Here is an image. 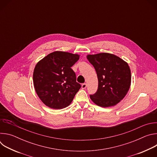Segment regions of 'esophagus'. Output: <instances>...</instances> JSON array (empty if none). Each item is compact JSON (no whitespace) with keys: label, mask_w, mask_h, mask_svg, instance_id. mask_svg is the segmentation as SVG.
<instances>
[{"label":"esophagus","mask_w":157,"mask_h":157,"mask_svg":"<svg viewBox=\"0 0 157 157\" xmlns=\"http://www.w3.org/2000/svg\"><path fill=\"white\" fill-rule=\"evenodd\" d=\"M86 87H87V84H86V83L82 84V86H81V88H82V89H86Z\"/></svg>","instance_id":"1"}]
</instances>
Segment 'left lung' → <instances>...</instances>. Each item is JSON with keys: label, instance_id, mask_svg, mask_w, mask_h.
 <instances>
[{"label": "left lung", "instance_id": "8db88e82", "mask_svg": "<svg viewBox=\"0 0 157 157\" xmlns=\"http://www.w3.org/2000/svg\"><path fill=\"white\" fill-rule=\"evenodd\" d=\"M87 59L96 70L98 89L90 98L97 105L108 107L117 104L127 94L131 84L128 64L119 56L101 53L87 55Z\"/></svg>", "mask_w": 157, "mask_h": 157}]
</instances>
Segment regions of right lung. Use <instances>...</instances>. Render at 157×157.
Segmentation results:
<instances>
[{"label": "right lung", "mask_w": 157, "mask_h": 157, "mask_svg": "<svg viewBox=\"0 0 157 157\" xmlns=\"http://www.w3.org/2000/svg\"><path fill=\"white\" fill-rule=\"evenodd\" d=\"M79 56L78 54L56 51L36 63L33 74V85L44 104L54 109L70 105L81 87L71 68Z\"/></svg>", "instance_id": "right-lung-1"}]
</instances>
